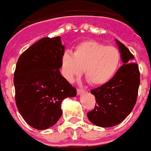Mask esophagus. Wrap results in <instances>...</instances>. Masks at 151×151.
Returning <instances> with one entry per match:
<instances>
[{
  "label": "esophagus",
  "instance_id": "esophagus-1",
  "mask_svg": "<svg viewBox=\"0 0 151 151\" xmlns=\"http://www.w3.org/2000/svg\"><path fill=\"white\" fill-rule=\"evenodd\" d=\"M84 90L83 89V88H77V94H81V93H84Z\"/></svg>",
  "mask_w": 151,
  "mask_h": 151
}]
</instances>
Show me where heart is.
I'll return each mask as SVG.
<instances>
[{
  "instance_id": "obj_1",
  "label": "heart",
  "mask_w": 151,
  "mask_h": 151,
  "mask_svg": "<svg viewBox=\"0 0 151 151\" xmlns=\"http://www.w3.org/2000/svg\"><path fill=\"white\" fill-rule=\"evenodd\" d=\"M117 48L95 40H85L76 47L73 54L62 57V71L68 81H73L85 70V77L93 85H103L111 81L120 66Z\"/></svg>"
}]
</instances>
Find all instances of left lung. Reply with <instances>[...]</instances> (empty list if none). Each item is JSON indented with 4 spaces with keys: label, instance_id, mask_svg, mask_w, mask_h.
<instances>
[{
    "label": "left lung",
    "instance_id": "1",
    "mask_svg": "<svg viewBox=\"0 0 151 151\" xmlns=\"http://www.w3.org/2000/svg\"><path fill=\"white\" fill-rule=\"evenodd\" d=\"M124 64L106 84L92 89L96 105L88 112V119L93 124L109 128L120 124L131 113L137 98L140 85L138 65L132 63L134 57L124 45L116 40Z\"/></svg>",
    "mask_w": 151,
    "mask_h": 151
}]
</instances>
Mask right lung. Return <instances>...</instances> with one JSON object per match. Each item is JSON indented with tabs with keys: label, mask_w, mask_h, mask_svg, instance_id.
Masks as SVG:
<instances>
[{
	"label": "right lung",
	"mask_w": 151,
	"mask_h": 151,
	"mask_svg": "<svg viewBox=\"0 0 151 151\" xmlns=\"http://www.w3.org/2000/svg\"><path fill=\"white\" fill-rule=\"evenodd\" d=\"M64 49L60 36L44 37L25 50L16 64V106L27 124L38 130L55 124L63 114L62 101L76 96V88L59 70Z\"/></svg>",
	"instance_id": "1"
}]
</instances>
